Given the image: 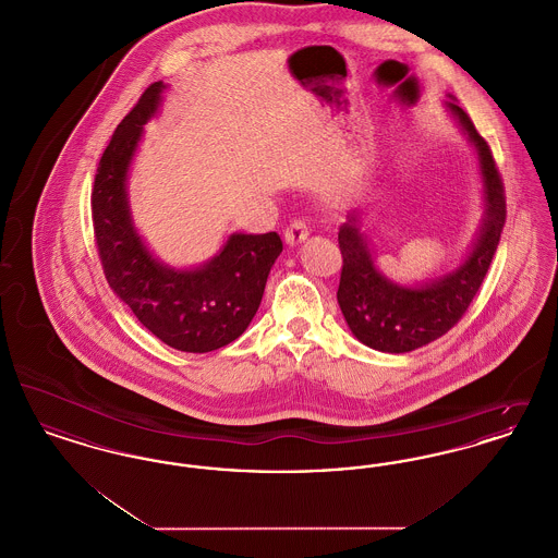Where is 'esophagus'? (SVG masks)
I'll list each match as a JSON object with an SVG mask.
<instances>
[{
	"label": "esophagus",
	"instance_id": "esophagus-1",
	"mask_svg": "<svg viewBox=\"0 0 558 558\" xmlns=\"http://www.w3.org/2000/svg\"><path fill=\"white\" fill-rule=\"evenodd\" d=\"M310 236V228H307V223L303 221V219H294L291 221L289 226H287V230H284V240H287V244H299V242H303V240Z\"/></svg>",
	"mask_w": 558,
	"mask_h": 558
}]
</instances>
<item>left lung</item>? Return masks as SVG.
<instances>
[{"label":"left lung","mask_w":558,"mask_h":558,"mask_svg":"<svg viewBox=\"0 0 558 558\" xmlns=\"http://www.w3.org/2000/svg\"><path fill=\"white\" fill-rule=\"evenodd\" d=\"M448 107L477 150L485 198L477 240L462 266L423 287H399L374 266L371 246L360 230V213H351L339 230L343 269L337 299L355 339L376 351H414L458 324L477 294L505 228V186L492 150L471 117L453 102Z\"/></svg>","instance_id":"left-lung-1"}]
</instances>
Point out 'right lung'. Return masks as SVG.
Here are the masks:
<instances>
[{
	"label": "right lung",
	"mask_w": 558,
	"mask_h": 558,
	"mask_svg": "<svg viewBox=\"0 0 558 558\" xmlns=\"http://www.w3.org/2000/svg\"><path fill=\"white\" fill-rule=\"evenodd\" d=\"M162 89V81L146 87L108 142L92 190L94 234L108 284L133 316L165 345L207 353L236 341L255 318L282 240L276 232L232 234L194 269H173L153 257L133 226L128 173Z\"/></svg>",
	"instance_id": "1"
}]
</instances>
